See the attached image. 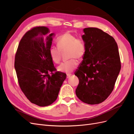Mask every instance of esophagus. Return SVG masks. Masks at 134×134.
<instances>
[{"label": "esophagus", "mask_w": 134, "mask_h": 134, "mask_svg": "<svg viewBox=\"0 0 134 134\" xmlns=\"http://www.w3.org/2000/svg\"><path fill=\"white\" fill-rule=\"evenodd\" d=\"M71 74H67V76H66V78H69V77L71 76Z\"/></svg>", "instance_id": "1"}]
</instances>
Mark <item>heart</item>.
<instances>
[{
  "instance_id": "obj_1",
  "label": "heart",
  "mask_w": 134,
  "mask_h": 134,
  "mask_svg": "<svg viewBox=\"0 0 134 134\" xmlns=\"http://www.w3.org/2000/svg\"><path fill=\"white\" fill-rule=\"evenodd\" d=\"M58 46L50 48V58L55 63L58 64L62 59V52L68 51V56L70 59L61 64L58 69L65 73H70L78 65L76 58L82 59L86 54V42L82 38H76L75 35L66 32L58 38Z\"/></svg>"
}]
</instances>
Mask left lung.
Returning <instances> with one entry per match:
<instances>
[{"label":"left lung","mask_w":134,"mask_h":134,"mask_svg":"<svg viewBox=\"0 0 134 134\" xmlns=\"http://www.w3.org/2000/svg\"><path fill=\"white\" fill-rule=\"evenodd\" d=\"M83 31L86 52L75 72L79 80L75 93L84 103L99 104L112 93L121 69L118 46L113 37L99 28Z\"/></svg>","instance_id":"1"}]
</instances>
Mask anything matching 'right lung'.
Wrapping results in <instances>:
<instances>
[{"mask_svg": "<svg viewBox=\"0 0 134 134\" xmlns=\"http://www.w3.org/2000/svg\"><path fill=\"white\" fill-rule=\"evenodd\" d=\"M48 28L35 27L24 35L15 56L14 68L22 91L32 103L47 106L57 99L64 72L56 71L49 50L52 36ZM51 73V75L49 73Z\"/></svg>", "mask_w": 134, "mask_h": 134, "instance_id": "add662e5", "label": "right lung"}]
</instances>
